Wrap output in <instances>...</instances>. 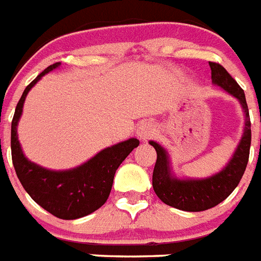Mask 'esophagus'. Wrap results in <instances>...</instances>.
Wrapping results in <instances>:
<instances>
[{"mask_svg": "<svg viewBox=\"0 0 261 261\" xmlns=\"http://www.w3.org/2000/svg\"><path fill=\"white\" fill-rule=\"evenodd\" d=\"M155 135V126L151 123H142L137 128V136L141 141H147Z\"/></svg>", "mask_w": 261, "mask_h": 261, "instance_id": "34e87169", "label": "esophagus"}]
</instances>
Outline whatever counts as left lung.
<instances>
[{
  "instance_id": "left-lung-1",
  "label": "left lung",
  "mask_w": 261,
  "mask_h": 261,
  "mask_svg": "<svg viewBox=\"0 0 261 261\" xmlns=\"http://www.w3.org/2000/svg\"><path fill=\"white\" fill-rule=\"evenodd\" d=\"M209 66L212 84L238 99L244 114L243 135L225 167L208 177H177L172 171L167 150L158 142L149 141L156 151L153 171L154 192L165 204L186 212L206 211L229 197L241 181L250 156L251 121L244 91L222 65L209 62Z\"/></svg>"
}]
</instances>
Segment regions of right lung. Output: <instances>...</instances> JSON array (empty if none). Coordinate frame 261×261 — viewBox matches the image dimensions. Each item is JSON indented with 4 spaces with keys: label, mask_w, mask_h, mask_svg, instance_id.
I'll return each mask as SVG.
<instances>
[{
    "label": "right lung",
    "mask_w": 261,
    "mask_h": 261,
    "mask_svg": "<svg viewBox=\"0 0 261 261\" xmlns=\"http://www.w3.org/2000/svg\"><path fill=\"white\" fill-rule=\"evenodd\" d=\"M61 65L56 62L24 89L11 121V158L17 176L31 199L61 220H77L93 213L107 201L117 167L140 145L137 138L108 146L82 165L69 170H49L31 162L18 140V123L30 90L47 73Z\"/></svg>",
    "instance_id": "right-lung-1"
}]
</instances>
